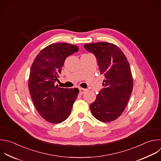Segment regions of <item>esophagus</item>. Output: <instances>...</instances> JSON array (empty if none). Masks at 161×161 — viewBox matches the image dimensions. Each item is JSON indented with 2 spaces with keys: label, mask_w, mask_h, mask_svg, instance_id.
<instances>
[{
  "label": "esophagus",
  "mask_w": 161,
  "mask_h": 161,
  "mask_svg": "<svg viewBox=\"0 0 161 161\" xmlns=\"http://www.w3.org/2000/svg\"><path fill=\"white\" fill-rule=\"evenodd\" d=\"M79 90H80V94H81V95L83 94V93L86 91V89H85V88H80Z\"/></svg>",
  "instance_id": "34e87169"
}]
</instances>
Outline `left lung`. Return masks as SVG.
I'll return each mask as SVG.
<instances>
[{"instance_id":"left-lung-1","label":"left lung","mask_w":161,"mask_h":161,"mask_svg":"<svg viewBox=\"0 0 161 161\" xmlns=\"http://www.w3.org/2000/svg\"><path fill=\"white\" fill-rule=\"evenodd\" d=\"M84 47L95 56L100 75L105 77L103 88L90 105L92 114L102 122H111L121 115L133 90L130 64L121 50L113 43H87Z\"/></svg>"}]
</instances>
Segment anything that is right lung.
<instances>
[{"mask_svg":"<svg viewBox=\"0 0 161 161\" xmlns=\"http://www.w3.org/2000/svg\"><path fill=\"white\" fill-rule=\"evenodd\" d=\"M78 50L72 44L52 43L40 51L31 65L28 80L31 99L38 113L49 123L65 121L78 97V88H59L56 83L66 58Z\"/></svg>","mask_w":161,"mask_h":161,"instance_id":"add662e5","label":"right lung"}]
</instances>
